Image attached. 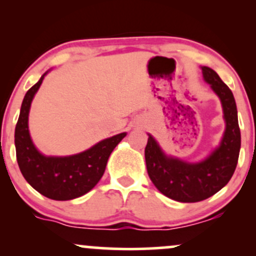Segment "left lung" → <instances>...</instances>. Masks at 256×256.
I'll return each mask as SVG.
<instances>
[{
	"label": "left lung",
	"mask_w": 256,
	"mask_h": 256,
	"mask_svg": "<svg viewBox=\"0 0 256 256\" xmlns=\"http://www.w3.org/2000/svg\"><path fill=\"white\" fill-rule=\"evenodd\" d=\"M201 68L204 82L222 102L225 131L219 146L202 161L189 162L167 155L148 134L144 150L146 171L152 184L161 194L178 202H198L213 196L228 183L238 161L240 131L234 94L216 71L207 66Z\"/></svg>",
	"instance_id": "1"
}]
</instances>
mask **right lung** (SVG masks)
Returning a JSON list of instances; mask_svg holds the SVG:
<instances>
[{
	"label": "right lung",
	"mask_w": 256,
	"mask_h": 256,
	"mask_svg": "<svg viewBox=\"0 0 256 256\" xmlns=\"http://www.w3.org/2000/svg\"><path fill=\"white\" fill-rule=\"evenodd\" d=\"M46 71L22 100L16 126V160L28 184L46 198L67 201L89 192L104 176L108 158L126 132L100 140L86 150L68 156H46L36 148L28 131V113L32 100L40 89Z\"/></svg>",
	"instance_id": "1"
}]
</instances>
